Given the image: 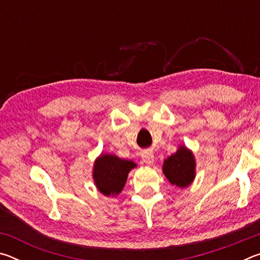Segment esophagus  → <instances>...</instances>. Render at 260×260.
<instances>
[{
    "label": "esophagus",
    "mask_w": 260,
    "mask_h": 260,
    "mask_svg": "<svg viewBox=\"0 0 260 260\" xmlns=\"http://www.w3.org/2000/svg\"><path fill=\"white\" fill-rule=\"evenodd\" d=\"M142 160L146 162L147 165H152L153 164V160H155L153 153H151V152H144V153H142Z\"/></svg>",
    "instance_id": "obj_1"
}]
</instances>
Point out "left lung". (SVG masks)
<instances>
[{"label": "left lung", "instance_id": "obj_1", "mask_svg": "<svg viewBox=\"0 0 260 260\" xmlns=\"http://www.w3.org/2000/svg\"><path fill=\"white\" fill-rule=\"evenodd\" d=\"M195 159L191 151L180 147L178 151L164 161L162 172L169 181L178 187H188L195 178Z\"/></svg>", "mask_w": 260, "mask_h": 260}]
</instances>
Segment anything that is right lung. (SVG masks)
<instances>
[{"label": "right lung", "instance_id": "1", "mask_svg": "<svg viewBox=\"0 0 260 260\" xmlns=\"http://www.w3.org/2000/svg\"><path fill=\"white\" fill-rule=\"evenodd\" d=\"M136 166L131 160L120 159L113 155H102L94 164V181L105 196L118 195L124 188L127 177Z\"/></svg>", "mask_w": 260, "mask_h": 260}]
</instances>
